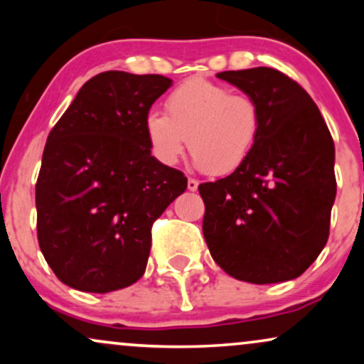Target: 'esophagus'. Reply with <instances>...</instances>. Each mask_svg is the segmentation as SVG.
I'll return each mask as SVG.
<instances>
[{"label": "esophagus", "instance_id": "esophagus-1", "mask_svg": "<svg viewBox=\"0 0 364 364\" xmlns=\"http://www.w3.org/2000/svg\"><path fill=\"white\" fill-rule=\"evenodd\" d=\"M188 190L190 191H196L198 190V181H196V179H188Z\"/></svg>", "mask_w": 364, "mask_h": 364}]
</instances>
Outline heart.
<instances>
[{
    "mask_svg": "<svg viewBox=\"0 0 364 364\" xmlns=\"http://www.w3.org/2000/svg\"><path fill=\"white\" fill-rule=\"evenodd\" d=\"M168 114L150 111L145 136L159 162L173 166L186 144L195 166L212 174H229L250 157L262 132V111L246 94H231L228 87L190 78L169 94Z\"/></svg>",
    "mask_w": 364,
    "mask_h": 364,
    "instance_id": "heart-1",
    "label": "heart"
}]
</instances>
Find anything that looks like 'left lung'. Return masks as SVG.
Masks as SVG:
<instances>
[{
	"label": "left lung",
	"mask_w": 364,
	"mask_h": 364,
	"mask_svg": "<svg viewBox=\"0 0 364 364\" xmlns=\"http://www.w3.org/2000/svg\"><path fill=\"white\" fill-rule=\"evenodd\" d=\"M217 78L258 102L262 132L235 173L198 186L203 237L214 262L237 281H292L327 245L337 191L333 140L308 92L277 70Z\"/></svg>",
	"instance_id": "left-lung-1"
}]
</instances>
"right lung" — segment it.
<instances>
[{
    "label": "right lung",
    "mask_w": 364,
    "mask_h": 364,
    "mask_svg": "<svg viewBox=\"0 0 364 364\" xmlns=\"http://www.w3.org/2000/svg\"><path fill=\"white\" fill-rule=\"evenodd\" d=\"M173 80L104 72L83 83L46 141L36 185L41 252L83 292L132 286L147 267L154 220L186 190L152 156L145 116Z\"/></svg>",
    "instance_id": "add662e5"
}]
</instances>
